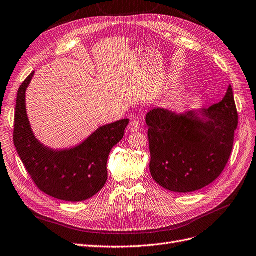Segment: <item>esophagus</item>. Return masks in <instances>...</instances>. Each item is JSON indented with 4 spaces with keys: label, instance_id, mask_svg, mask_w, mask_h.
Wrapping results in <instances>:
<instances>
[{
    "label": "esophagus",
    "instance_id": "obj_1",
    "mask_svg": "<svg viewBox=\"0 0 256 256\" xmlns=\"http://www.w3.org/2000/svg\"><path fill=\"white\" fill-rule=\"evenodd\" d=\"M140 126H141L140 119L139 118H135V119H132L130 121V124L128 126V128H130V132H138L140 130Z\"/></svg>",
    "mask_w": 256,
    "mask_h": 256
}]
</instances>
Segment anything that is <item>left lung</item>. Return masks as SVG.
Wrapping results in <instances>:
<instances>
[{"mask_svg": "<svg viewBox=\"0 0 256 256\" xmlns=\"http://www.w3.org/2000/svg\"><path fill=\"white\" fill-rule=\"evenodd\" d=\"M152 179L174 192H192L212 183L226 168L238 124L231 86L207 110L174 113L152 108L146 115Z\"/></svg>", "mask_w": 256, "mask_h": 256, "instance_id": "obj_1", "label": "left lung"}]
</instances>
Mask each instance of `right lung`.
Returning <instances> with one entry per match:
<instances>
[{"label": "right lung", "instance_id": "1", "mask_svg": "<svg viewBox=\"0 0 256 256\" xmlns=\"http://www.w3.org/2000/svg\"><path fill=\"white\" fill-rule=\"evenodd\" d=\"M34 72L18 88L14 142L20 158L40 190L62 201L80 202L100 192L108 180V154L124 138L128 119L99 128L80 146L53 150L40 144L31 130L25 92Z\"/></svg>", "mask_w": 256, "mask_h": 256}]
</instances>
